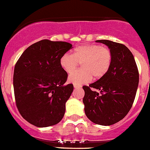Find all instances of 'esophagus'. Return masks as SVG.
I'll return each mask as SVG.
<instances>
[{
  "instance_id": "obj_1",
  "label": "esophagus",
  "mask_w": 150,
  "mask_h": 150,
  "mask_svg": "<svg viewBox=\"0 0 150 150\" xmlns=\"http://www.w3.org/2000/svg\"><path fill=\"white\" fill-rule=\"evenodd\" d=\"M74 88H81L80 85H76V84H74Z\"/></svg>"
}]
</instances>
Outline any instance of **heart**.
<instances>
[{
  "mask_svg": "<svg viewBox=\"0 0 150 150\" xmlns=\"http://www.w3.org/2000/svg\"><path fill=\"white\" fill-rule=\"evenodd\" d=\"M112 62V53L106 46L97 44H85L76 47L72 54H65L60 59V65L68 74L69 81L73 84L82 85L103 77L109 71ZM79 63L82 69L74 73ZM74 73V74L72 73Z\"/></svg>",
  "mask_w": 150,
  "mask_h": 150,
  "instance_id": "heart-1",
  "label": "heart"
}]
</instances>
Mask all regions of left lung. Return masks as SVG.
<instances>
[{
	"instance_id": "obj_1",
	"label": "left lung",
	"mask_w": 150,
	"mask_h": 150,
	"mask_svg": "<svg viewBox=\"0 0 150 150\" xmlns=\"http://www.w3.org/2000/svg\"><path fill=\"white\" fill-rule=\"evenodd\" d=\"M112 53L109 71L103 77L83 86L86 116L96 125L109 126L123 119L135 100L139 82L138 67L127 47L108 40H96ZM99 89L100 93L96 91Z\"/></svg>"
}]
</instances>
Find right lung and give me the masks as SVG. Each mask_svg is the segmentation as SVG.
<instances>
[{
	"mask_svg": "<svg viewBox=\"0 0 150 150\" xmlns=\"http://www.w3.org/2000/svg\"><path fill=\"white\" fill-rule=\"evenodd\" d=\"M69 42L42 40L30 45L17 61L13 86L16 106L25 120L38 127L59 123L74 91L60 59Z\"/></svg>",
	"mask_w": 150,
	"mask_h": 150,
	"instance_id": "right-lung-1",
	"label": "right lung"
}]
</instances>
